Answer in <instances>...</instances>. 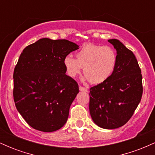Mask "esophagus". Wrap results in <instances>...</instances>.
Here are the masks:
<instances>
[{
  "label": "esophagus",
  "mask_w": 155,
  "mask_h": 155,
  "mask_svg": "<svg viewBox=\"0 0 155 155\" xmlns=\"http://www.w3.org/2000/svg\"><path fill=\"white\" fill-rule=\"evenodd\" d=\"M79 90L80 91H83V92H87V89L85 88L84 87H82L81 86V85H79Z\"/></svg>",
  "instance_id": "esophagus-1"
}]
</instances>
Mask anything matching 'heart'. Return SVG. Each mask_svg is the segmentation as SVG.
Here are the masks:
<instances>
[{
  "label": "heart",
  "instance_id": "b5f03b06",
  "mask_svg": "<svg viewBox=\"0 0 155 155\" xmlns=\"http://www.w3.org/2000/svg\"><path fill=\"white\" fill-rule=\"evenodd\" d=\"M76 59L71 54L64 58L65 71L75 77L84 68V74L92 84H99L111 76L117 65V56L111 47L91 43L84 44L76 53Z\"/></svg>",
  "mask_w": 155,
  "mask_h": 155
}]
</instances>
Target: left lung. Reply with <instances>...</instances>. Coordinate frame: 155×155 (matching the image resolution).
<instances>
[{"mask_svg": "<svg viewBox=\"0 0 155 155\" xmlns=\"http://www.w3.org/2000/svg\"><path fill=\"white\" fill-rule=\"evenodd\" d=\"M117 51L114 71L108 79L90 89V112L99 127L115 129L128 122L143 94L141 71L136 56L117 39L108 41Z\"/></svg>", "mask_w": 155, "mask_h": 155, "instance_id": "left-lung-1", "label": "left lung"}]
</instances>
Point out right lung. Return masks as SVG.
I'll list each match as a JSON object with an SVG mask.
<instances>
[{
	"mask_svg": "<svg viewBox=\"0 0 155 155\" xmlns=\"http://www.w3.org/2000/svg\"><path fill=\"white\" fill-rule=\"evenodd\" d=\"M78 47L65 39L41 38L21 53L14 71V101L33 128L53 132L67 122L79 85L65 74L63 59Z\"/></svg>",
	"mask_w": 155,
	"mask_h": 155,
	"instance_id": "right-lung-1",
	"label": "right lung"
}]
</instances>
